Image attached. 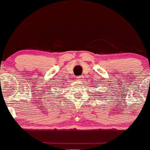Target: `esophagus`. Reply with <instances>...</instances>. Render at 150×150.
<instances>
[{"label":"esophagus","instance_id":"1","mask_svg":"<svg viewBox=\"0 0 150 150\" xmlns=\"http://www.w3.org/2000/svg\"><path fill=\"white\" fill-rule=\"evenodd\" d=\"M76 80H77V81L80 82V81H82V80H83V76H77V77H76Z\"/></svg>","mask_w":150,"mask_h":150}]
</instances>
